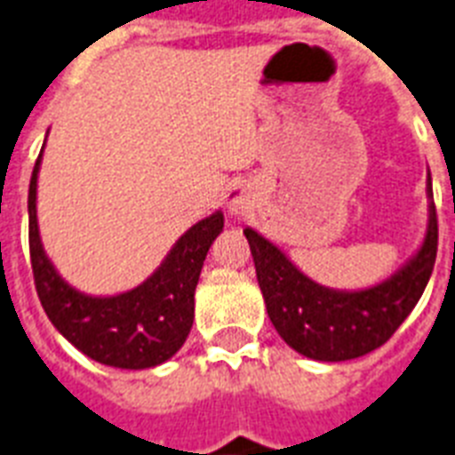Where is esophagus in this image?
I'll list each match as a JSON object with an SVG mask.
<instances>
[{
  "label": "esophagus",
  "mask_w": 455,
  "mask_h": 455,
  "mask_svg": "<svg viewBox=\"0 0 455 455\" xmlns=\"http://www.w3.org/2000/svg\"><path fill=\"white\" fill-rule=\"evenodd\" d=\"M225 204H228V213L230 216H244L246 211L253 206V192H251V188L246 183H235L228 190Z\"/></svg>",
  "instance_id": "34e87169"
}]
</instances>
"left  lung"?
<instances>
[{
  "label": "left lung",
  "mask_w": 455,
  "mask_h": 455,
  "mask_svg": "<svg viewBox=\"0 0 455 455\" xmlns=\"http://www.w3.org/2000/svg\"><path fill=\"white\" fill-rule=\"evenodd\" d=\"M256 263L267 317L284 343L317 362H347L390 340L430 282L437 258V211L427 173V230L423 244L395 275L369 289L343 291L317 284L284 251L253 228L244 230Z\"/></svg>",
  "instance_id": "left-lung-1"
}]
</instances>
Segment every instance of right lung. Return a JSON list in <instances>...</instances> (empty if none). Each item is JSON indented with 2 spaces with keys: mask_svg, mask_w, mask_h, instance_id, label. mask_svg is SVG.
<instances>
[{
  "mask_svg": "<svg viewBox=\"0 0 455 455\" xmlns=\"http://www.w3.org/2000/svg\"><path fill=\"white\" fill-rule=\"evenodd\" d=\"M42 152L32 169L30 260L42 307L58 333L82 355L115 369H152L180 347L195 319V289L213 239L223 230V211H213L171 246L157 270L136 289L117 296H91L58 275L44 251L37 223V178Z\"/></svg>",
  "mask_w": 455,
  "mask_h": 455,
  "instance_id": "add662e5",
  "label": "right lung"
}]
</instances>
